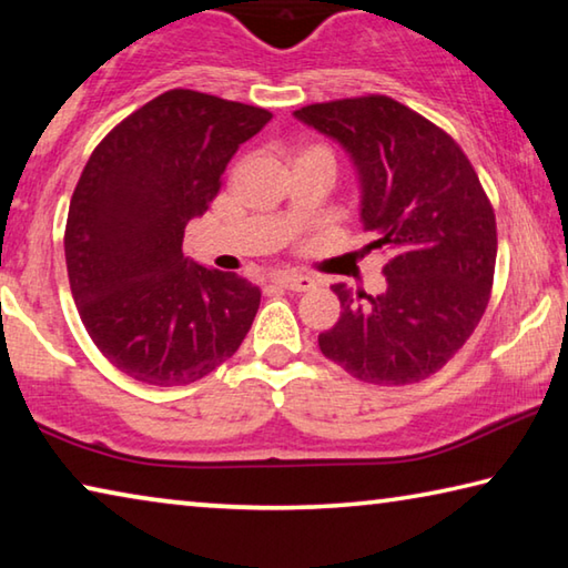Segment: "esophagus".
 Listing matches in <instances>:
<instances>
[{"label": "esophagus", "mask_w": 568, "mask_h": 568, "mask_svg": "<svg viewBox=\"0 0 568 568\" xmlns=\"http://www.w3.org/2000/svg\"><path fill=\"white\" fill-rule=\"evenodd\" d=\"M271 281L281 287H287V291H295V293H305V291H313L315 281L311 275H301V273H275Z\"/></svg>", "instance_id": "1"}]
</instances>
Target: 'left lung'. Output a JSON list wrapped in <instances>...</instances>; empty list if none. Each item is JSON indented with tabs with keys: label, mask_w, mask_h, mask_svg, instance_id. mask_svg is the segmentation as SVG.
<instances>
[{
	"label": "left lung",
	"mask_w": 568,
	"mask_h": 568,
	"mask_svg": "<svg viewBox=\"0 0 568 568\" xmlns=\"http://www.w3.org/2000/svg\"><path fill=\"white\" fill-rule=\"evenodd\" d=\"M295 118L348 152L361 223L386 247V293L333 285L341 318L318 335L325 358L376 386H408L454 358L484 315L496 267V215L448 132L406 104L368 94L307 104Z\"/></svg>",
	"instance_id": "obj_1"
}]
</instances>
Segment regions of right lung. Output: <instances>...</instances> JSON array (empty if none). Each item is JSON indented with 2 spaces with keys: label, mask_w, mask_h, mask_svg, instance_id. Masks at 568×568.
Listing matches in <instances>:
<instances>
[{
  "label": "right lung",
  "mask_w": 568,
  "mask_h": 568,
  "mask_svg": "<svg viewBox=\"0 0 568 568\" xmlns=\"http://www.w3.org/2000/svg\"><path fill=\"white\" fill-rule=\"evenodd\" d=\"M273 114L195 90L142 104L104 138L72 192L64 257L92 343L148 386H187L233 355L261 287L182 255L237 148Z\"/></svg>",
  "instance_id": "add662e5"
}]
</instances>
